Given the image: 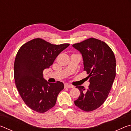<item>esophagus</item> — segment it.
Instances as JSON below:
<instances>
[{"mask_svg": "<svg viewBox=\"0 0 131 131\" xmlns=\"http://www.w3.org/2000/svg\"><path fill=\"white\" fill-rule=\"evenodd\" d=\"M65 87L68 88H73L74 86L71 85V84H65Z\"/></svg>", "mask_w": 131, "mask_h": 131, "instance_id": "esophagus-1", "label": "esophagus"}]
</instances>
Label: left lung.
Returning a JSON list of instances; mask_svg holds the SVG:
<instances>
[{
	"label": "left lung",
	"mask_w": 131,
	"mask_h": 131,
	"mask_svg": "<svg viewBox=\"0 0 131 131\" xmlns=\"http://www.w3.org/2000/svg\"><path fill=\"white\" fill-rule=\"evenodd\" d=\"M72 46L82 55L84 70L89 75L90 83L87 90L76 86L80 95L74 104L91 112L100 107L108 96L116 77V58L109 46L98 39L90 38Z\"/></svg>",
	"instance_id": "obj_1"
}]
</instances>
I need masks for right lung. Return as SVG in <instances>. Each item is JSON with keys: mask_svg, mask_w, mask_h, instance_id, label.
Here are the masks:
<instances>
[{"mask_svg": "<svg viewBox=\"0 0 131 131\" xmlns=\"http://www.w3.org/2000/svg\"><path fill=\"white\" fill-rule=\"evenodd\" d=\"M69 46L52 44L37 38L24 44L18 51L14 66L15 85L23 100L32 110L44 113L55 106L63 83H48L43 78V72Z\"/></svg>", "mask_w": 131, "mask_h": 131, "instance_id": "obj_1", "label": "right lung"}]
</instances>
